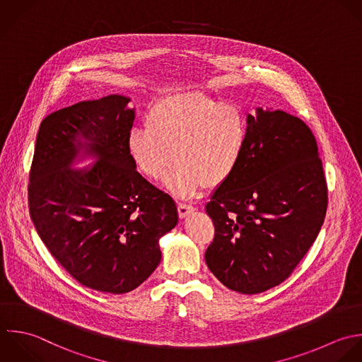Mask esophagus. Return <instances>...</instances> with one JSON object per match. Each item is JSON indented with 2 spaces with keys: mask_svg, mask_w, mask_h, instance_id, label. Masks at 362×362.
Masks as SVG:
<instances>
[{
  "mask_svg": "<svg viewBox=\"0 0 362 362\" xmlns=\"http://www.w3.org/2000/svg\"><path fill=\"white\" fill-rule=\"evenodd\" d=\"M194 211V207L190 206V204H186V203H179L177 204V213H179V217L180 218H185L187 217L190 213Z\"/></svg>",
  "mask_w": 362,
  "mask_h": 362,
  "instance_id": "1",
  "label": "esophagus"
}]
</instances>
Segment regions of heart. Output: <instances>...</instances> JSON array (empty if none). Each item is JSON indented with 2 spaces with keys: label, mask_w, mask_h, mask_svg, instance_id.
<instances>
[{
  "label": "heart",
  "mask_w": 362,
  "mask_h": 362,
  "mask_svg": "<svg viewBox=\"0 0 362 362\" xmlns=\"http://www.w3.org/2000/svg\"><path fill=\"white\" fill-rule=\"evenodd\" d=\"M250 121L238 104L202 93H179L158 100L145 117V127L132 128L127 149L136 169L148 179L166 177V187L190 197L203 186L216 189L237 172L250 142Z\"/></svg>",
  "instance_id": "1"
}]
</instances>
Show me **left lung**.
Masks as SVG:
<instances>
[{
	"mask_svg": "<svg viewBox=\"0 0 362 362\" xmlns=\"http://www.w3.org/2000/svg\"><path fill=\"white\" fill-rule=\"evenodd\" d=\"M250 142L206 211L214 238L206 262L228 289L254 295L288 279L316 241L327 182L310 128L285 111L248 115Z\"/></svg>",
	"mask_w": 362,
	"mask_h": 362,
	"instance_id": "left-lung-1",
	"label": "left lung"
}]
</instances>
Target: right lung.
I'll return each instance as SVG.
<instances>
[{"label": "right lung", "instance_id": "right-lung-1", "mask_svg": "<svg viewBox=\"0 0 362 362\" xmlns=\"http://www.w3.org/2000/svg\"><path fill=\"white\" fill-rule=\"evenodd\" d=\"M128 101L112 94L49 114L39 127L28 185L29 214L52 257L83 286L115 295L149 278L162 258L159 238L177 224L173 199L142 177L129 158L135 115ZM81 146L99 162L90 171H71Z\"/></svg>", "mask_w": 362, "mask_h": 362}]
</instances>
